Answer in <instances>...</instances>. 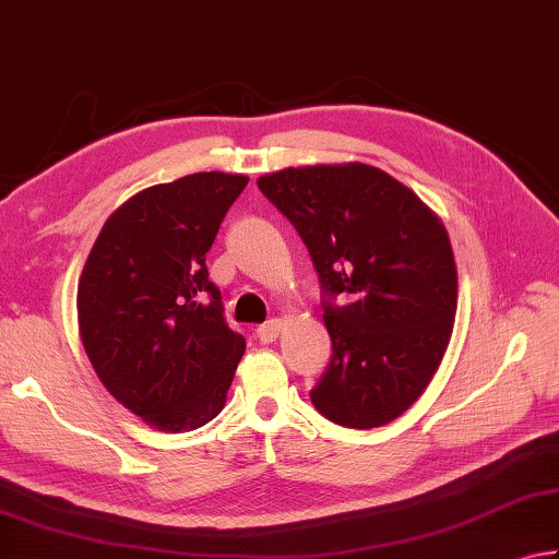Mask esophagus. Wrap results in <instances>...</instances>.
Masks as SVG:
<instances>
[{
	"label": "esophagus",
	"instance_id": "obj_1",
	"mask_svg": "<svg viewBox=\"0 0 559 559\" xmlns=\"http://www.w3.org/2000/svg\"><path fill=\"white\" fill-rule=\"evenodd\" d=\"M281 332H283V320H271V322H266V324H261V328L257 330L259 340H261L263 344L276 342Z\"/></svg>",
	"mask_w": 559,
	"mask_h": 559
}]
</instances>
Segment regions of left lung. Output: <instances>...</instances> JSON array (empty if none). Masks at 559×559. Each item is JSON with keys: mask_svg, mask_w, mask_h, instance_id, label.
Instances as JSON below:
<instances>
[{"mask_svg": "<svg viewBox=\"0 0 559 559\" xmlns=\"http://www.w3.org/2000/svg\"><path fill=\"white\" fill-rule=\"evenodd\" d=\"M259 190L306 241L322 290L332 361L310 399L324 418L371 430L411 408L440 369L456 314V266L442 219L367 164L261 176Z\"/></svg>", "mask_w": 559, "mask_h": 559, "instance_id": "left-lung-1", "label": "left lung"}]
</instances>
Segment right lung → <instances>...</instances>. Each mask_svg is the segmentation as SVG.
I'll use <instances>...</instances> for the list:
<instances>
[{
  "mask_svg": "<svg viewBox=\"0 0 559 559\" xmlns=\"http://www.w3.org/2000/svg\"><path fill=\"white\" fill-rule=\"evenodd\" d=\"M247 182L210 170L136 192L107 217L80 273L87 359L105 389L156 430L215 418L247 349L205 266Z\"/></svg>",
  "mask_w": 559,
  "mask_h": 559,
  "instance_id": "add662e5",
  "label": "right lung"
}]
</instances>
